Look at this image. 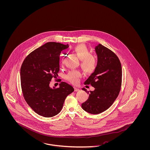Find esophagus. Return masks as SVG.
<instances>
[{
  "label": "esophagus",
  "mask_w": 150,
  "mask_h": 150,
  "mask_svg": "<svg viewBox=\"0 0 150 150\" xmlns=\"http://www.w3.org/2000/svg\"><path fill=\"white\" fill-rule=\"evenodd\" d=\"M74 91H76H76H79L80 90V89L77 88L76 87H74Z\"/></svg>",
  "instance_id": "1"
}]
</instances>
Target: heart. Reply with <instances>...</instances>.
<instances>
[{"mask_svg":"<svg viewBox=\"0 0 150 150\" xmlns=\"http://www.w3.org/2000/svg\"><path fill=\"white\" fill-rule=\"evenodd\" d=\"M73 52L79 59L81 60V67L86 73H92L95 70L97 65V59L95 55L90 54L89 50L86 45H77L73 48ZM80 76L81 73L79 71L71 70L65 76V78L71 83H76Z\"/></svg>","mask_w":150,"mask_h":150,"instance_id":"heart-1","label":"heart"}]
</instances>
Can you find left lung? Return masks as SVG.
<instances>
[{
    "instance_id": "1",
    "label": "left lung",
    "mask_w": 150,
    "mask_h": 150,
    "mask_svg": "<svg viewBox=\"0 0 150 150\" xmlns=\"http://www.w3.org/2000/svg\"><path fill=\"white\" fill-rule=\"evenodd\" d=\"M97 64L95 71L84 83L95 87L93 91L82 90L89 94L88 98L81 105L82 108L89 113L100 114L113 103L122 85V70L119 59L108 48L99 44L95 47Z\"/></svg>"
}]
</instances>
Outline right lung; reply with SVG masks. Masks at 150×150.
Instances as JSON below:
<instances>
[{"instance_id": "1", "label": "right lung", "mask_w": 150, "mask_h": 150, "mask_svg": "<svg viewBox=\"0 0 150 150\" xmlns=\"http://www.w3.org/2000/svg\"><path fill=\"white\" fill-rule=\"evenodd\" d=\"M68 45L47 42L33 50L23 62L20 69L21 85L24 98L36 113L50 118L59 113L67 96L74 89L62 82L58 88L50 86L52 77L59 71V55Z\"/></svg>"}]
</instances>
